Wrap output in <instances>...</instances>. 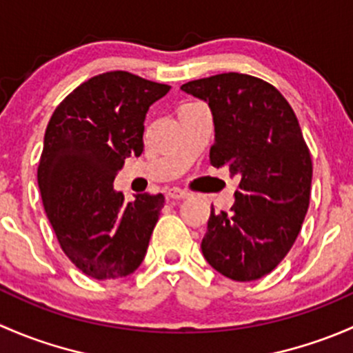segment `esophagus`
Masks as SVG:
<instances>
[{
  "instance_id": "obj_1",
  "label": "esophagus",
  "mask_w": 353,
  "mask_h": 353,
  "mask_svg": "<svg viewBox=\"0 0 353 353\" xmlns=\"http://www.w3.org/2000/svg\"><path fill=\"white\" fill-rule=\"evenodd\" d=\"M188 196H190V193H188V191L179 190V188H172V190L167 191V198L170 199H186Z\"/></svg>"
}]
</instances>
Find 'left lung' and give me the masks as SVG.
<instances>
[{"label":"left lung","mask_w":353,"mask_h":353,"mask_svg":"<svg viewBox=\"0 0 353 353\" xmlns=\"http://www.w3.org/2000/svg\"><path fill=\"white\" fill-rule=\"evenodd\" d=\"M181 90L212 110V165L241 177L230 212L212 208L203 256L230 280L261 279L290 251L309 208L312 162L297 117L273 85L249 74H215Z\"/></svg>","instance_id":"left-lung-1"}]
</instances>
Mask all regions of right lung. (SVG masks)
<instances>
[{
  "label": "right lung",
  "mask_w": 353,
  "mask_h": 353,
  "mask_svg": "<svg viewBox=\"0 0 353 353\" xmlns=\"http://www.w3.org/2000/svg\"><path fill=\"white\" fill-rule=\"evenodd\" d=\"M169 90L109 71L74 88L48 124L37 169L46 215L71 263L95 280L131 275L147 254L163 196L126 205L114 177L141 155L148 109Z\"/></svg>",
  "instance_id": "right-lung-1"
}]
</instances>
